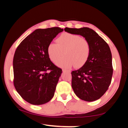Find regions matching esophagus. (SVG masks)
<instances>
[{
  "label": "esophagus",
  "instance_id": "obj_1",
  "mask_svg": "<svg viewBox=\"0 0 128 128\" xmlns=\"http://www.w3.org/2000/svg\"><path fill=\"white\" fill-rule=\"evenodd\" d=\"M62 71H63L64 72L68 73H69V74H70V71L69 70H66V69H63V70H62Z\"/></svg>",
  "mask_w": 128,
  "mask_h": 128
}]
</instances>
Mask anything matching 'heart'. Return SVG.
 <instances>
[{
	"label": "heart",
	"instance_id": "heart-1",
	"mask_svg": "<svg viewBox=\"0 0 128 128\" xmlns=\"http://www.w3.org/2000/svg\"><path fill=\"white\" fill-rule=\"evenodd\" d=\"M57 44L51 43L47 47V54L52 62H55L64 52L65 57L56 62L61 68H80L87 62L90 56L89 42L79 35L65 32L56 40Z\"/></svg>",
	"mask_w": 128,
	"mask_h": 128
}]
</instances>
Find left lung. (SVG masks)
<instances>
[{"mask_svg":"<svg viewBox=\"0 0 128 128\" xmlns=\"http://www.w3.org/2000/svg\"><path fill=\"white\" fill-rule=\"evenodd\" d=\"M68 33L84 36L90 43L91 52L86 64L71 72L72 87L82 100L92 102L103 96L111 84L113 67L110 47L94 30L88 28H66Z\"/></svg>","mask_w":128,"mask_h":128,"instance_id":"1","label":"left lung"}]
</instances>
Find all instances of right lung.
I'll return each instance as SVG.
<instances>
[{
  "instance_id": "obj_1",
  "label": "right lung",
  "mask_w": 128,
  "mask_h": 128,
  "mask_svg": "<svg viewBox=\"0 0 128 128\" xmlns=\"http://www.w3.org/2000/svg\"><path fill=\"white\" fill-rule=\"evenodd\" d=\"M62 31L59 27L36 29L15 51L14 86L22 98L32 104H43L53 98L62 69L50 59L47 47Z\"/></svg>"
}]
</instances>
